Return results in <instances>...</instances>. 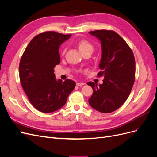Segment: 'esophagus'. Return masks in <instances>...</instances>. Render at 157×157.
I'll use <instances>...</instances> for the list:
<instances>
[{
    "mask_svg": "<svg viewBox=\"0 0 157 157\" xmlns=\"http://www.w3.org/2000/svg\"><path fill=\"white\" fill-rule=\"evenodd\" d=\"M85 84V83H84V82H77V86H83V85H84Z\"/></svg>",
    "mask_w": 157,
    "mask_h": 157,
    "instance_id": "34e87169",
    "label": "esophagus"
}]
</instances>
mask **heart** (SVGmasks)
<instances>
[{
	"label": "heart",
	"instance_id": "b5f03b06",
	"mask_svg": "<svg viewBox=\"0 0 157 157\" xmlns=\"http://www.w3.org/2000/svg\"><path fill=\"white\" fill-rule=\"evenodd\" d=\"M78 47L80 52H82L86 50H93V46L86 40H82L78 42Z\"/></svg>",
	"mask_w": 157,
	"mask_h": 157
}]
</instances>
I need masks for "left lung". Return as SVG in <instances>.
<instances>
[{"label":"left lung","instance_id":"1","mask_svg":"<svg viewBox=\"0 0 157 157\" xmlns=\"http://www.w3.org/2000/svg\"><path fill=\"white\" fill-rule=\"evenodd\" d=\"M100 41L101 58L99 64L103 84L90 82L94 92L88 99L96 110L109 113L116 111L125 102L135 80L136 63L130 48L122 38L113 31H90Z\"/></svg>","mask_w":157,"mask_h":157}]
</instances>
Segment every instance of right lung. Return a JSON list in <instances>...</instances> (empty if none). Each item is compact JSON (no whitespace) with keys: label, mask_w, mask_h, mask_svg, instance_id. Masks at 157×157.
I'll return each instance as SVG.
<instances>
[{"label":"right lung","mask_w":157,"mask_h":157,"mask_svg":"<svg viewBox=\"0 0 157 157\" xmlns=\"http://www.w3.org/2000/svg\"><path fill=\"white\" fill-rule=\"evenodd\" d=\"M71 35L47 31L31 40L20 63L22 88L31 103L42 113H52L62 107L76 83L70 79L56 80L55 66L60 63V45Z\"/></svg>","instance_id":"1"}]
</instances>
